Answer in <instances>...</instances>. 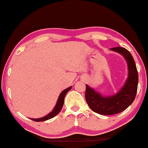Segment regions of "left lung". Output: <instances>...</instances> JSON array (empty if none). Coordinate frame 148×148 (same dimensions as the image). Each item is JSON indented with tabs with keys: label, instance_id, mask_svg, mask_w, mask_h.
Listing matches in <instances>:
<instances>
[{
	"label": "left lung",
	"instance_id": "left-lung-1",
	"mask_svg": "<svg viewBox=\"0 0 148 148\" xmlns=\"http://www.w3.org/2000/svg\"><path fill=\"white\" fill-rule=\"evenodd\" d=\"M111 50L123 55L128 65V78L117 94L103 97L86 85V100L93 111L100 115H114L126 109L133 103L138 88V75L132 54L123 47H113Z\"/></svg>",
	"mask_w": 148,
	"mask_h": 148
}]
</instances>
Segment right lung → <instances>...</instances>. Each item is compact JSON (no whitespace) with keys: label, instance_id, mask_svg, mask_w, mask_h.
<instances>
[{"label":"right lung","instance_id":"right-lung-1","mask_svg":"<svg viewBox=\"0 0 148 148\" xmlns=\"http://www.w3.org/2000/svg\"><path fill=\"white\" fill-rule=\"evenodd\" d=\"M71 88H72V86L67 88V89L64 90L60 93V95H59L57 103H56V104L55 107H54V108L53 109V111L51 112V113H49L48 115H46V116H45V117H43V118H37V119H34V118H30V119H31L32 120H33V121H35V122H42V121H45V120H49V119L53 118V117H55L56 115H57L59 113H60L61 109H62V106H63L64 97H65L66 94L68 92V91L70 90Z\"/></svg>","mask_w":148,"mask_h":148}]
</instances>
